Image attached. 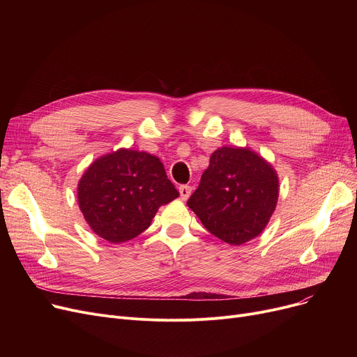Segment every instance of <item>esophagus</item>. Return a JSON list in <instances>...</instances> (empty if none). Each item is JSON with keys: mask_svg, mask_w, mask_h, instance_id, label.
Returning a JSON list of instances; mask_svg holds the SVG:
<instances>
[{"mask_svg": "<svg viewBox=\"0 0 357 357\" xmlns=\"http://www.w3.org/2000/svg\"><path fill=\"white\" fill-rule=\"evenodd\" d=\"M179 194H181V199L182 201L188 199L190 195L192 194V186H190V185H181L179 186Z\"/></svg>", "mask_w": 357, "mask_h": 357, "instance_id": "1", "label": "esophagus"}]
</instances>
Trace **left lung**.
I'll return each instance as SVG.
<instances>
[{"label":"left lung","instance_id":"obj_1","mask_svg":"<svg viewBox=\"0 0 357 357\" xmlns=\"http://www.w3.org/2000/svg\"><path fill=\"white\" fill-rule=\"evenodd\" d=\"M278 197L279 178L265 158L249 147L222 146L186 204L210 233L240 246L265 230Z\"/></svg>","mask_w":357,"mask_h":357}]
</instances>
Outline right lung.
<instances>
[{
    "instance_id": "1",
    "label": "right lung",
    "mask_w": 357,
    "mask_h": 357,
    "mask_svg": "<svg viewBox=\"0 0 357 357\" xmlns=\"http://www.w3.org/2000/svg\"><path fill=\"white\" fill-rule=\"evenodd\" d=\"M178 197L158 156L126 147L93 160L78 182L88 226L114 245L143 233L162 205Z\"/></svg>"
}]
</instances>
